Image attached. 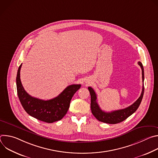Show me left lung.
Returning <instances> with one entry per match:
<instances>
[{
  "label": "left lung",
  "mask_w": 158,
  "mask_h": 158,
  "mask_svg": "<svg viewBox=\"0 0 158 158\" xmlns=\"http://www.w3.org/2000/svg\"><path fill=\"white\" fill-rule=\"evenodd\" d=\"M138 64L140 65L142 69V79L143 82L142 93L137 101H135L132 105L126 108L111 112H105L102 110L97 102V95L94 92V89L91 87H88L90 94H91V109L92 113L98 120L107 124H117L126 119L138 109L143 99L144 91V74L143 65L141 62H138Z\"/></svg>",
  "instance_id": "1"
}]
</instances>
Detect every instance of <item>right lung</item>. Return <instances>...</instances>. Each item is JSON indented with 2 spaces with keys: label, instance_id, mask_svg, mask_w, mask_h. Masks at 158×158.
<instances>
[{
  "label": "right lung",
  "instance_id": "1",
  "mask_svg": "<svg viewBox=\"0 0 158 158\" xmlns=\"http://www.w3.org/2000/svg\"><path fill=\"white\" fill-rule=\"evenodd\" d=\"M22 64L18 69L16 85L19 101L26 111L32 117L48 123L59 121L66 114L74 94L80 89L81 84H72L67 86L57 97L44 101L30 96L24 90L20 79Z\"/></svg>",
  "mask_w": 158,
  "mask_h": 158
}]
</instances>
